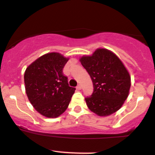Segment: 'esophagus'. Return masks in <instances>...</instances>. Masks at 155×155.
<instances>
[{
  "label": "esophagus",
  "instance_id": "esophagus-1",
  "mask_svg": "<svg viewBox=\"0 0 155 155\" xmlns=\"http://www.w3.org/2000/svg\"><path fill=\"white\" fill-rule=\"evenodd\" d=\"M76 89H77V90H81V89H82V85H78L77 86H76Z\"/></svg>",
  "mask_w": 155,
  "mask_h": 155
}]
</instances>
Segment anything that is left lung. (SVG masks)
<instances>
[{
    "label": "left lung",
    "mask_w": 155,
    "mask_h": 155,
    "mask_svg": "<svg viewBox=\"0 0 155 155\" xmlns=\"http://www.w3.org/2000/svg\"><path fill=\"white\" fill-rule=\"evenodd\" d=\"M80 62L93 82L94 91L85 98L88 109L99 116L118 111L129 94L130 76L121 61L109 50L98 48Z\"/></svg>",
    "instance_id": "1"
}]
</instances>
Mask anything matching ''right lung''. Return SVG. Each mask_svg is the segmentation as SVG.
Listing matches in <instances>:
<instances>
[{"label": "right lung", "mask_w": 155, "mask_h": 155, "mask_svg": "<svg viewBox=\"0 0 155 155\" xmlns=\"http://www.w3.org/2000/svg\"><path fill=\"white\" fill-rule=\"evenodd\" d=\"M68 60L59 53H48L26 69V94L34 109L43 116L57 118L68 109L76 90L69 86L63 73Z\"/></svg>", "instance_id": "right-lung-1"}]
</instances>
